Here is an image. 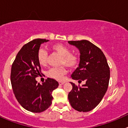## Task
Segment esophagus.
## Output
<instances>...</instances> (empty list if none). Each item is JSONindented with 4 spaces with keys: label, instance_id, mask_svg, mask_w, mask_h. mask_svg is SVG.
<instances>
[{
    "label": "esophagus",
    "instance_id": "1",
    "mask_svg": "<svg viewBox=\"0 0 128 128\" xmlns=\"http://www.w3.org/2000/svg\"><path fill=\"white\" fill-rule=\"evenodd\" d=\"M64 83H65L64 81H59V84H60V85H62V84H63Z\"/></svg>",
    "mask_w": 128,
    "mask_h": 128
}]
</instances>
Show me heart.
<instances>
[{"mask_svg": "<svg viewBox=\"0 0 128 128\" xmlns=\"http://www.w3.org/2000/svg\"><path fill=\"white\" fill-rule=\"evenodd\" d=\"M51 50L62 56L60 64L64 65L69 68H74L79 64V59L76 55L71 54V50L62 44H55L50 47ZM47 52L44 48H40L37 52V60L41 66H46L47 63ZM66 68L63 66L52 68L47 72V76L56 80H62L66 74Z\"/></svg>", "mask_w": 128, "mask_h": 128, "instance_id": "obj_1", "label": "heart"}]
</instances>
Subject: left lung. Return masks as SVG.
I'll use <instances>...</instances> for the list:
<instances>
[{
	"label": "left lung",
	"instance_id": "obj_1",
	"mask_svg": "<svg viewBox=\"0 0 128 128\" xmlns=\"http://www.w3.org/2000/svg\"><path fill=\"white\" fill-rule=\"evenodd\" d=\"M80 52L79 66L71 78L85 84L78 86L70 82L72 89L68 95L71 106L78 112H87L99 104L106 94L109 84L110 71L104 54L90 42L82 40L68 41Z\"/></svg>",
	"mask_w": 128,
	"mask_h": 128
}]
</instances>
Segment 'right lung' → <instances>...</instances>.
I'll return each mask as SVG.
<instances>
[{
	"instance_id": "1",
	"label": "right lung",
	"mask_w": 128,
	"mask_h": 128,
	"mask_svg": "<svg viewBox=\"0 0 128 128\" xmlns=\"http://www.w3.org/2000/svg\"><path fill=\"white\" fill-rule=\"evenodd\" d=\"M46 39H34L25 44L18 52L11 66V82L16 99L27 110L40 113L52 104V93L58 82L47 78L40 84L35 78L40 75L41 66L37 60V52Z\"/></svg>"
}]
</instances>
